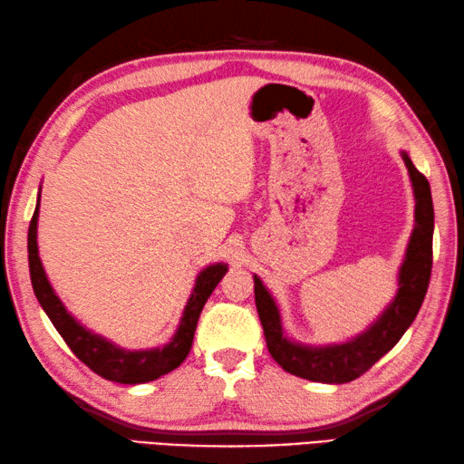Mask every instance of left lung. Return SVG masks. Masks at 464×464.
Instances as JSON below:
<instances>
[{
	"instance_id": "1",
	"label": "left lung",
	"mask_w": 464,
	"mask_h": 464,
	"mask_svg": "<svg viewBox=\"0 0 464 464\" xmlns=\"http://www.w3.org/2000/svg\"><path fill=\"white\" fill-rule=\"evenodd\" d=\"M401 157H404L414 188L416 224L412 236H410L406 258L400 266L398 295L370 329L339 345L309 347L295 343L285 335L281 313H278L275 299L255 275V301L262 329H265L266 347L273 360L285 372L323 383L353 382L398 343L420 311L432 270L434 206L430 183L414 168L406 153H401Z\"/></svg>"
}]
</instances>
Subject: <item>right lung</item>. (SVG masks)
I'll return each instance as SVG.
<instances>
[{"label":"right lung","instance_id":"1","mask_svg":"<svg viewBox=\"0 0 464 464\" xmlns=\"http://www.w3.org/2000/svg\"><path fill=\"white\" fill-rule=\"evenodd\" d=\"M38 208L40 198L36 209H34L28 230V262L34 295H36L42 309L46 311L52 325L56 327L60 335H63L66 345L72 349V353L78 360L84 365H89V368L94 373H99L101 378L119 383L153 382L157 378H161V375L173 372L178 365H181V362L186 360L189 353L191 343H194L199 313H202L204 304L209 299V295H212L216 285L222 281V276L226 275L228 266H226L224 262H218V265H209L198 275L194 291H191L186 309H183L179 327L168 345L145 349V352H129V349H121L115 343H111V341L82 327L81 323L66 311L63 301L56 296L54 288L50 286L48 276L44 273V266L38 256Z\"/></svg>","mask_w":464,"mask_h":464}]
</instances>
